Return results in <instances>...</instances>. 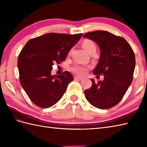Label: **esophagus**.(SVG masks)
<instances>
[{"label":"esophagus","mask_w":147,"mask_h":147,"mask_svg":"<svg viewBox=\"0 0 147 147\" xmlns=\"http://www.w3.org/2000/svg\"><path fill=\"white\" fill-rule=\"evenodd\" d=\"M74 79L75 80H82L83 79V78H82V77H80V76H74Z\"/></svg>","instance_id":"esophagus-1"}]
</instances>
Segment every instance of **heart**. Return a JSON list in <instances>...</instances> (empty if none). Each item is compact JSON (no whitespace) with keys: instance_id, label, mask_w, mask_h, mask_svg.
<instances>
[{"instance_id":"1","label":"heart","mask_w":147,"mask_h":147,"mask_svg":"<svg viewBox=\"0 0 147 147\" xmlns=\"http://www.w3.org/2000/svg\"><path fill=\"white\" fill-rule=\"evenodd\" d=\"M82 46L83 49H85L88 54L92 51H96V45L92 40H85L82 43ZM71 69L75 73L78 74H80V75H83V74H85L86 72L87 67L80 64H76L71 67Z\"/></svg>"}]
</instances>
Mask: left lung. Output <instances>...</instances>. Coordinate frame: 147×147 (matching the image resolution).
<instances>
[{
    "instance_id": "8db88e82",
    "label": "left lung",
    "mask_w": 147,
    "mask_h": 147,
    "mask_svg": "<svg viewBox=\"0 0 147 147\" xmlns=\"http://www.w3.org/2000/svg\"><path fill=\"white\" fill-rule=\"evenodd\" d=\"M95 42L100 50L98 62L93 69L94 75L103 74L104 79L85 91L90 104L100 109L113 107L119 102L133 81L135 56L132 48L123 37L106 31H95L83 35Z\"/></svg>"
}]
</instances>
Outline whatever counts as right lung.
I'll list each match as a JSON object with an SVG mask.
<instances>
[{"mask_svg": "<svg viewBox=\"0 0 147 147\" xmlns=\"http://www.w3.org/2000/svg\"><path fill=\"white\" fill-rule=\"evenodd\" d=\"M82 35L50 33L31 39L24 45L18 61L20 81L36 105L51 107L62 97L73 76L68 71L52 75V65L66 59Z\"/></svg>", "mask_w": 147, "mask_h": 147, "instance_id": "1", "label": "right lung"}]
</instances>
